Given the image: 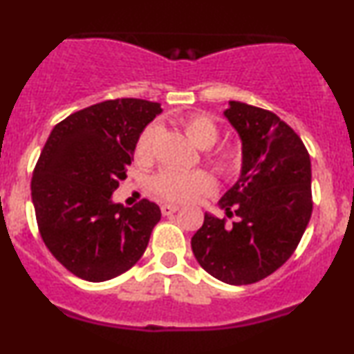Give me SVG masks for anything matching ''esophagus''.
Returning <instances> with one entry per match:
<instances>
[{"label":"esophagus","instance_id":"esophagus-1","mask_svg":"<svg viewBox=\"0 0 354 354\" xmlns=\"http://www.w3.org/2000/svg\"><path fill=\"white\" fill-rule=\"evenodd\" d=\"M178 209H180V207H178L176 204H163V206H161V212H163V216H171Z\"/></svg>","mask_w":354,"mask_h":354}]
</instances>
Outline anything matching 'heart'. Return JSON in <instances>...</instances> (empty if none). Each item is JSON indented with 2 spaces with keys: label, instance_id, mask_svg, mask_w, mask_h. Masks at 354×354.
Listing matches in <instances>:
<instances>
[{
  "label": "heart",
  "instance_id": "1",
  "mask_svg": "<svg viewBox=\"0 0 354 354\" xmlns=\"http://www.w3.org/2000/svg\"><path fill=\"white\" fill-rule=\"evenodd\" d=\"M181 129L199 148H209L219 140L221 127L206 113H188L181 117ZM158 133L156 123L142 130L135 142L133 158L138 165H150L155 155V138ZM207 161L224 178L239 176L244 168V150L239 143H224L207 151ZM214 189V180L207 171H178L163 169L151 180V191L156 198L168 203H188L196 196L207 194Z\"/></svg>",
  "mask_w": 354,
  "mask_h": 354
}]
</instances>
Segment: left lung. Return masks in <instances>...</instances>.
Wrapping results in <instances>:
<instances>
[{
  "instance_id": "1",
  "label": "left lung",
  "mask_w": 354,
  "mask_h": 354,
  "mask_svg": "<svg viewBox=\"0 0 354 354\" xmlns=\"http://www.w3.org/2000/svg\"><path fill=\"white\" fill-rule=\"evenodd\" d=\"M224 115L239 131L244 168L221 198L227 219L204 214L191 239L199 266L229 285H249L282 267L312 218V165L304 142L275 113L229 102Z\"/></svg>"
}]
</instances>
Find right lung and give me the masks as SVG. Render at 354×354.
Returning <instances> with one entry per match:
<instances>
[{
	"mask_svg": "<svg viewBox=\"0 0 354 354\" xmlns=\"http://www.w3.org/2000/svg\"><path fill=\"white\" fill-rule=\"evenodd\" d=\"M160 104L115 99L71 113L50 131L34 166L37 229L71 274L105 282L140 261L161 218L155 203L125 207L112 193L127 178L138 135Z\"/></svg>",
	"mask_w": 354,
	"mask_h": 354,
	"instance_id": "obj_1",
	"label": "right lung"
}]
</instances>
